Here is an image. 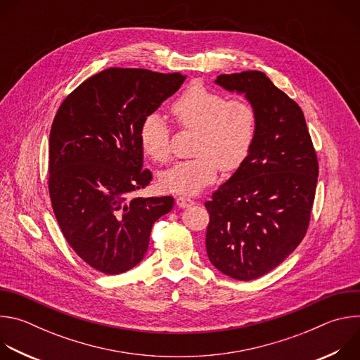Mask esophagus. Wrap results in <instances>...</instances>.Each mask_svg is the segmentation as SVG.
<instances>
[{
  "label": "esophagus",
  "instance_id": "1",
  "mask_svg": "<svg viewBox=\"0 0 360 360\" xmlns=\"http://www.w3.org/2000/svg\"><path fill=\"white\" fill-rule=\"evenodd\" d=\"M176 205L179 208H189V207H192V205H195V202L188 196H178Z\"/></svg>",
  "mask_w": 360,
  "mask_h": 360
}]
</instances>
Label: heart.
I'll list each match as a JSON object with an SVG mask.
<instances>
[{
    "mask_svg": "<svg viewBox=\"0 0 360 360\" xmlns=\"http://www.w3.org/2000/svg\"><path fill=\"white\" fill-rule=\"evenodd\" d=\"M171 114L182 128L196 129V157L161 172L158 181L162 189L195 195L217 179L219 167L235 171L248 158L258 125V115L249 101L226 99L202 84H193L172 102ZM139 142L152 161H169V128L160 114L152 112L143 118Z\"/></svg>",
    "mask_w": 360,
    "mask_h": 360,
    "instance_id": "1",
    "label": "heart"
}]
</instances>
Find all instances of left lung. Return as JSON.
Instances as JSON below:
<instances>
[{"label": "left lung", "mask_w": 360, "mask_h": 360, "mask_svg": "<svg viewBox=\"0 0 360 360\" xmlns=\"http://www.w3.org/2000/svg\"><path fill=\"white\" fill-rule=\"evenodd\" d=\"M215 84L245 94L258 115L248 158L205 202L207 253L226 276L253 281L281 265L306 235L319 165L300 107L261 71Z\"/></svg>", "instance_id": "left-lung-1"}]
</instances>
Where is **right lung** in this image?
<instances>
[{
  "mask_svg": "<svg viewBox=\"0 0 360 360\" xmlns=\"http://www.w3.org/2000/svg\"><path fill=\"white\" fill-rule=\"evenodd\" d=\"M179 72L108 68L78 85L49 132L51 203L70 246L105 275L143 258L152 225L174 207L172 196L128 198L152 174L142 169L139 128L185 81Z\"/></svg>",
  "mask_w": 360,
  "mask_h": 360,
  "instance_id": "right-lung-1",
  "label": "right lung"
}]
</instances>
